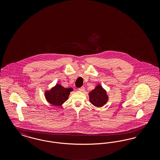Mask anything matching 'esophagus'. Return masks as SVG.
Returning a JSON list of instances; mask_svg holds the SVG:
<instances>
[{
    "label": "esophagus",
    "mask_w": 160,
    "mask_h": 160,
    "mask_svg": "<svg viewBox=\"0 0 160 160\" xmlns=\"http://www.w3.org/2000/svg\"><path fill=\"white\" fill-rule=\"evenodd\" d=\"M78 91L83 92H84V87H82L80 88H78Z\"/></svg>",
    "instance_id": "1"
}]
</instances>
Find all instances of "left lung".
I'll list each match as a JSON object with an SVG mask.
<instances>
[{
  "label": "left lung",
  "instance_id": "left-lung-1",
  "mask_svg": "<svg viewBox=\"0 0 160 160\" xmlns=\"http://www.w3.org/2000/svg\"><path fill=\"white\" fill-rule=\"evenodd\" d=\"M89 101L96 107L103 106L108 101L106 91L101 85H98L89 93Z\"/></svg>",
  "mask_w": 160,
  "mask_h": 160
}]
</instances>
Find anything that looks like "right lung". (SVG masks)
<instances>
[{"mask_svg":"<svg viewBox=\"0 0 160 160\" xmlns=\"http://www.w3.org/2000/svg\"><path fill=\"white\" fill-rule=\"evenodd\" d=\"M72 88H65L61 84H57L50 91L45 92V96L47 101L55 106L61 105L68 99L70 92L72 91Z\"/></svg>","mask_w":160,"mask_h":160,"instance_id":"right-lung-1","label":"right lung"}]
</instances>
